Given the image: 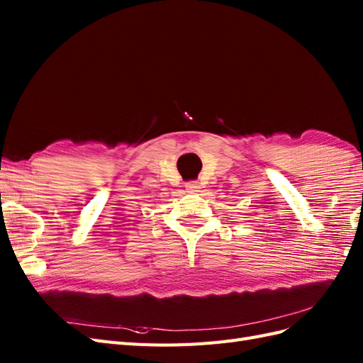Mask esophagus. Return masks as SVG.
<instances>
[{
    "label": "esophagus",
    "instance_id": "esophagus-1",
    "mask_svg": "<svg viewBox=\"0 0 363 363\" xmlns=\"http://www.w3.org/2000/svg\"><path fill=\"white\" fill-rule=\"evenodd\" d=\"M200 186L196 184V183H188L186 184V191H188L189 194H196V192H200Z\"/></svg>",
    "mask_w": 363,
    "mask_h": 363
}]
</instances>
